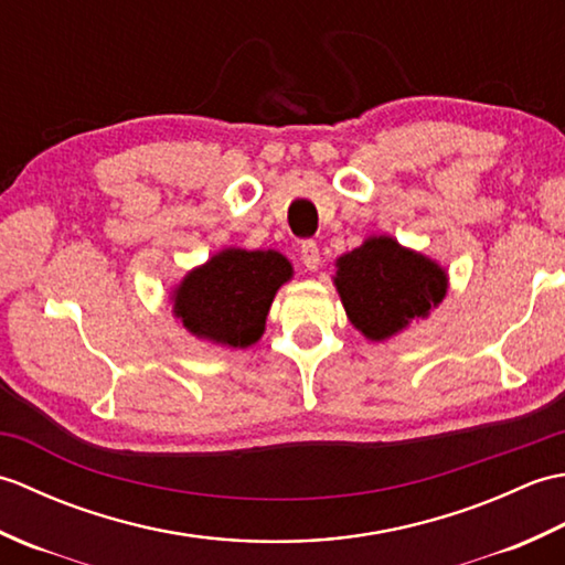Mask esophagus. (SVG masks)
I'll list each match as a JSON object with an SVG mask.
<instances>
[{"mask_svg":"<svg viewBox=\"0 0 565 565\" xmlns=\"http://www.w3.org/2000/svg\"><path fill=\"white\" fill-rule=\"evenodd\" d=\"M301 262L310 271L320 267V249L316 239H306V243H301Z\"/></svg>","mask_w":565,"mask_h":565,"instance_id":"esophagus-1","label":"esophagus"}]
</instances>
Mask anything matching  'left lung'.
Returning a JSON list of instances; mask_svg holds the SVG:
<instances>
[{
  "label": "left lung",
  "mask_w": 565,
  "mask_h": 565,
  "mask_svg": "<svg viewBox=\"0 0 565 565\" xmlns=\"http://www.w3.org/2000/svg\"><path fill=\"white\" fill-rule=\"evenodd\" d=\"M334 286L352 326L369 340H386L441 303L447 274L393 237H369L338 259Z\"/></svg>",
  "instance_id": "1"
}]
</instances>
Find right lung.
Returning <instances> with one entry per match:
<instances>
[{
  "instance_id": "obj_1",
  "label": "right lung",
  "mask_w": 565,
  "mask_h": 565,
  "mask_svg": "<svg viewBox=\"0 0 565 565\" xmlns=\"http://www.w3.org/2000/svg\"><path fill=\"white\" fill-rule=\"evenodd\" d=\"M291 264L274 249H223L191 271L174 296V313L196 338L249 347L264 332L276 289Z\"/></svg>"
}]
</instances>
